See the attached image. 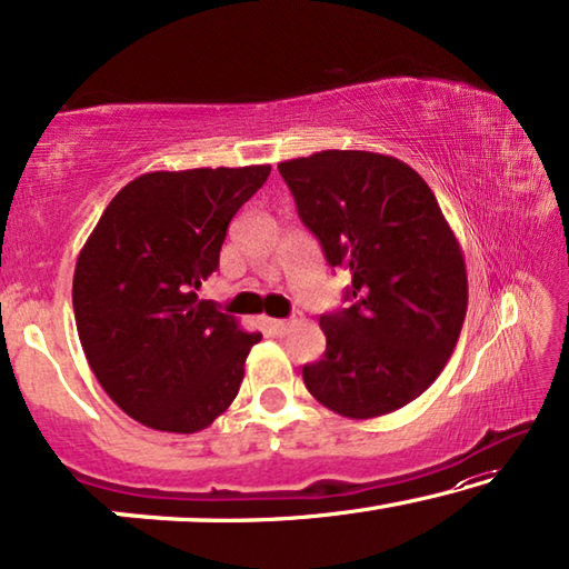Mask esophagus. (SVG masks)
I'll list each match as a JSON object with an SVG mask.
<instances>
[{
	"instance_id": "obj_1",
	"label": "esophagus",
	"mask_w": 569,
	"mask_h": 569,
	"mask_svg": "<svg viewBox=\"0 0 569 569\" xmlns=\"http://www.w3.org/2000/svg\"><path fill=\"white\" fill-rule=\"evenodd\" d=\"M292 326H295V321H282V318H271V321H269V329L274 331L277 337H284V333L290 331Z\"/></svg>"
}]
</instances>
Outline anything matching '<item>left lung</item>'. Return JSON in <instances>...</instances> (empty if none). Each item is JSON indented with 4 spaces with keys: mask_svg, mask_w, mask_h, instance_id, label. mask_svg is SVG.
<instances>
[{
    "mask_svg": "<svg viewBox=\"0 0 569 569\" xmlns=\"http://www.w3.org/2000/svg\"><path fill=\"white\" fill-rule=\"evenodd\" d=\"M300 220L352 306L321 316L326 355L306 388L349 419L391 415L422 396L461 333L469 279L461 246L425 178L391 154L323 150L279 162Z\"/></svg>",
    "mask_w": 569,
    "mask_h": 569,
    "instance_id": "8db88e82",
    "label": "left lung"
}]
</instances>
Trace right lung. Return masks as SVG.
Masks as SVG:
<instances>
[{"mask_svg": "<svg viewBox=\"0 0 569 569\" xmlns=\"http://www.w3.org/2000/svg\"><path fill=\"white\" fill-rule=\"evenodd\" d=\"M271 166L154 170L111 199L77 256L72 302L84 357L131 419L191 435L228 411L259 331H243L201 282L228 224Z\"/></svg>", "mask_w": 569, "mask_h": 569, "instance_id": "obj_1", "label": "right lung"}]
</instances>
